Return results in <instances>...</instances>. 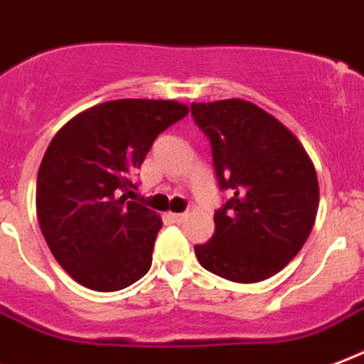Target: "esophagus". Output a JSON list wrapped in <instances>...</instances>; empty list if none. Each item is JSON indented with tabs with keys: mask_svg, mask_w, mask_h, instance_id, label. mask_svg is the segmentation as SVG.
Wrapping results in <instances>:
<instances>
[{
	"mask_svg": "<svg viewBox=\"0 0 364 364\" xmlns=\"http://www.w3.org/2000/svg\"><path fill=\"white\" fill-rule=\"evenodd\" d=\"M186 218H188V213H174V214H171V220L176 222V224H180V222H184Z\"/></svg>",
	"mask_w": 364,
	"mask_h": 364,
	"instance_id": "obj_1",
	"label": "esophagus"
}]
</instances>
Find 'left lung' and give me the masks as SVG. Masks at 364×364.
Segmentation results:
<instances>
[{
  "mask_svg": "<svg viewBox=\"0 0 364 364\" xmlns=\"http://www.w3.org/2000/svg\"><path fill=\"white\" fill-rule=\"evenodd\" d=\"M213 150L216 182L228 199L214 210V235L196 245L199 264L235 283L281 272L309 237L319 184L298 138L245 100L191 104Z\"/></svg>",
  "mask_w": 364,
  "mask_h": 364,
  "instance_id": "obj_1",
  "label": "left lung"
}]
</instances>
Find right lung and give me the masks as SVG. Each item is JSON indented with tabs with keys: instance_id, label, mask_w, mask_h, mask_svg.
<instances>
[{
	"instance_id": "right-lung-1",
	"label": "right lung",
	"mask_w": 364,
	"mask_h": 364,
	"mask_svg": "<svg viewBox=\"0 0 364 364\" xmlns=\"http://www.w3.org/2000/svg\"><path fill=\"white\" fill-rule=\"evenodd\" d=\"M186 115L174 100H112L50 140L36 188L39 228L56 262L87 289L121 290L150 269L161 218L127 193L156 138Z\"/></svg>"
}]
</instances>
